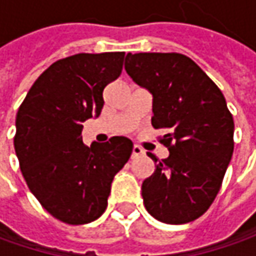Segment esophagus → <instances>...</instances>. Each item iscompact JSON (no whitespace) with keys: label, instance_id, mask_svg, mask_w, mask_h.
<instances>
[{"label":"esophagus","instance_id":"1","mask_svg":"<svg viewBox=\"0 0 256 256\" xmlns=\"http://www.w3.org/2000/svg\"><path fill=\"white\" fill-rule=\"evenodd\" d=\"M144 154V150L141 146H138V145H134L132 148V158H136V156H141Z\"/></svg>","mask_w":256,"mask_h":256}]
</instances>
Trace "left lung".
Listing matches in <instances>:
<instances>
[{
	"instance_id": "8db88e82",
	"label": "left lung",
	"mask_w": 256,
	"mask_h": 256,
	"mask_svg": "<svg viewBox=\"0 0 256 256\" xmlns=\"http://www.w3.org/2000/svg\"><path fill=\"white\" fill-rule=\"evenodd\" d=\"M134 81L152 94L151 124L170 156L142 182L146 211L165 224L200 218L215 200L234 152V118L221 90L186 55L140 52L125 58Z\"/></svg>"
}]
</instances>
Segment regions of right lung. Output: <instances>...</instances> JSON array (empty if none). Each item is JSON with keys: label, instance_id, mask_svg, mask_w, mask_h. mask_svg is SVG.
<instances>
[{"label": "right lung", "instance_id": "add662e5", "mask_svg": "<svg viewBox=\"0 0 256 256\" xmlns=\"http://www.w3.org/2000/svg\"><path fill=\"white\" fill-rule=\"evenodd\" d=\"M125 52L75 54L36 78L18 108L15 154L30 191L54 218L95 221L106 210L114 175L128 162L132 141L82 142V122L100 115L104 88L122 72Z\"/></svg>", "mask_w": 256, "mask_h": 256}]
</instances>
